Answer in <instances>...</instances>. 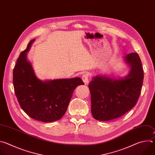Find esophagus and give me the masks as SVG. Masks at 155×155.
<instances>
[{"label":"esophagus","mask_w":155,"mask_h":155,"mask_svg":"<svg viewBox=\"0 0 155 155\" xmlns=\"http://www.w3.org/2000/svg\"><path fill=\"white\" fill-rule=\"evenodd\" d=\"M81 78L83 81V82L86 84H87V83L89 82V75H88L87 73H85L84 74H83Z\"/></svg>","instance_id":"34e87169"}]
</instances>
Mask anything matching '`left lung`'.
Wrapping results in <instances>:
<instances>
[{"label":"left lung","instance_id":"8db88e82","mask_svg":"<svg viewBox=\"0 0 155 155\" xmlns=\"http://www.w3.org/2000/svg\"><path fill=\"white\" fill-rule=\"evenodd\" d=\"M129 74L124 78L96 76L89 83L91 114L97 120L105 121L119 118L136 104L143 81V70L139 54L131 53L124 58Z\"/></svg>","mask_w":155,"mask_h":155}]
</instances>
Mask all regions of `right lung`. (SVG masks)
<instances>
[{
    "label": "right lung",
    "instance_id": "obj_1",
    "mask_svg": "<svg viewBox=\"0 0 155 155\" xmlns=\"http://www.w3.org/2000/svg\"><path fill=\"white\" fill-rule=\"evenodd\" d=\"M34 40L21 53L13 69L15 93L20 107L28 116L44 123L53 122L64 116L75 89L84 83L79 77L45 81L37 78L26 59Z\"/></svg>",
    "mask_w": 155,
    "mask_h": 155
}]
</instances>
